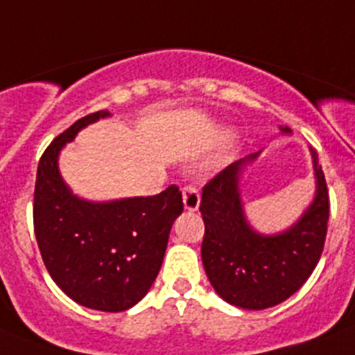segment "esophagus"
I'll return each mask as SVG.
<instances>
[{"label":"esophagus","instance_id":"1","mask_svg":"<svg viewBox=\"0 0 355 355\" xmlns=\"http://www.w3.org/2000/svg\"><path fill=\"white\" fill-rule=\"evenodd\" d=\"M183 205L184 209H188V211H197V208H199L200 193L196 187H192V184H187V187L183 188Z\"/></svg>","mask_w":355,"mask_h":355}]
</instances>
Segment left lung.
<instances>
[{"label":"left lung","mask_w":355,"mask_h":355,"mask_svg":"<svg viewBox=\"0 0 355 355\" xmlns=\"http://www.w3.org/2000/svg\"><path fill=\"white\" fill-rule=\"evenodd\" d=\"M291 135V130L281 126ZM315 197L299 220L283 233L261 234L249 224L241 202L240 175L259 153L231 163L202 188L200 215L205 240L202 265L215 291L241 309H266L284 302L313 274L324 250L329 220V192L316 150Z\"/></svg>","instance_id":"left-lung-1"}]
</instances>
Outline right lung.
I'll list each match as a JSON object with an SVG mask.
<instances>
[{
	"instance_id": "obj_1",
	"label": "right lung",
	"mask_w": 355,
	"mask_h": 355,
	"mask_svg": "<svg viewBox=\"0 0 355 355\" xmlns=\"http://www.w3.org/2000/svg\"><path fill=\"white\" fill-rule=\"evenodd\" d=\"M105 117L108 110L80 119L44 150L33 225L44 265L60 290L85 307L119 313L140 302L155 283L183 197L175 184L158 196L106 202L72 193L58 155L83 128Z\"/></svg>"
}]
</instances>
